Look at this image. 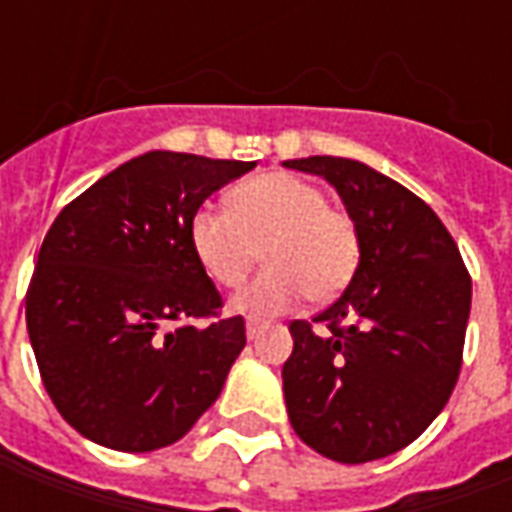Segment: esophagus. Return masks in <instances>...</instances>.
<instances>
[{
  "label": "esophagus",
  "mask_w": 512,
  "mask_h": 512,
  "mask_svg": "<svg viewBox=\"0 0 512 512\" xmlns=\"http://www.w3.org/2000/svg\"><path fill=\"white\" fill-rule=\"evenodd\" d=\"M263 323L266 321H260V318H246V337H249V340H255L257 332L263 329Z\"/></svg>",
  "instance_id": "1"
}]
</instances>
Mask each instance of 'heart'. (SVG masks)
I'll return each mask as SVG.
<instances>
[{
  "mask_svg": "<svg viewBox=\"0 0 512 512\" xmlns=\"http://www.w3.org/2000/svg\"><path fill=\"white\" fill-rule=\"evenodd\" d=\"M191 249L205 274L238 288L263 257L268 266L233 299L252 315H274L299 304L340 296L362 260L354 216L334 208L326 191L293 172H263L230 191L227 208L200 205L189 222Z\"/></svg>",
  "mask_w": 512,
  "mask_h": 512,
  "instance_id": "1",
  "label": "heart"
}]
</instances>
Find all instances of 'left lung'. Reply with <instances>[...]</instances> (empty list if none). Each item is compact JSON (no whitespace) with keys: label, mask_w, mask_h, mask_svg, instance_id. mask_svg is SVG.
<instances>
[{"label":"left lung","mask_w":512,"mask_h":512,"mask_svg":"<svg viewBox=\"0 0 512 512\" xmlns=\"http://www.w3.org/2000/svg\"><path fill=\"white\" fill-rule=\"evenodd\" d=\"M362 238L354 279L312 321H293L282 367L299 439L340 463L403 450L447 406L463 362L472 277L458 244L414 191L362 161L310 156Z\"/></svg>","instance_id":"8db88e82"}]
</instances>
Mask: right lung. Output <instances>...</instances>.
Instances as JSON below:
<instances>
[{
	"mask_svg": "<svg viewBox=\"0 0 512 512\" xmlns=\"http://www.w3.org/2000/svg\"><path fill=\"white\" fill-rule=\"evenodd\" d=\"M255 161L150 150L60 211L27 288V332L62 419L150 452L186 436L244 351L241 315L191 249V213Z\"/></svg>",
	"mask_w": 512,
	"mask_h": 512,
	"instance_id": "1",
	"label": "right lung"
}]
</instances>
